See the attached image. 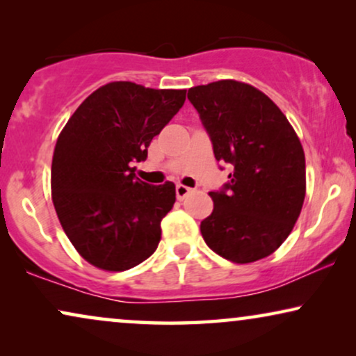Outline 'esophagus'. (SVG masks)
I'll list each match as a JSON object with an SVG mask.
<instances>
[{
  "label": "esophagus",
  "instance_id": "obj_1",
  "mask_svg": "<svg viewBox=\"0 0 356 356\" xmlns=\"http://www.w3.org/2000/svg\"><path fill=\"white\" fill-rule=\"evenodd\" d=\"M193 191H194L193 188L183 186V184H177V197L179 199V201H183V199H186Z\"/></svg>",
  "mask_w": 356,
  "mask_h": 356
}]
</instances>
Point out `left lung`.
Listing matches in <instances>:
<instances>
[{
    "mask_svg": "<svg viewBox=\"0 0 356 356\" xmlns=\"http://www.w3.org/2000/svg\"><path fill=\"white\" fill-rule=\"evenodd\" d=\"M218 162L233 173L212 191L213 211L201 222L204 241L238 264L269 256L290 235L306 193L305 152L286 116L250 84L217 81L191 87Z\"/></svg>",
    "mask_w": 356,
    "mask_h": 356,
    "instance_id": "left-lung-1",
    "label": "left lung"
}]
</instances>
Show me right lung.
Segmentation results:
<instances>
[{"label":"right lung","instance_id":"add662e5","mask_svg":"<svg viewBox=\"0 0 356 356\" xmlns=\"http://www.w3.org/2000/svg\"><path fill=\"white\" fill-rule=\"evenodd\" d=\"M186 90L110 82L82 102L61 131L51 162V197L63 230L92 266L128 270L157 250L175 184L136 178L133 163L178 113Z\"/></svg>","mask_w":356,"mask_h":356}]
</instances>
